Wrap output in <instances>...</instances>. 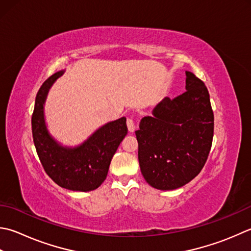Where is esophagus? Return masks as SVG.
Wrapping results in <instances>:
<instances>
[{
    "instance_id": "esophagus-1",
    "label": "esophagus",
    "mask_w": 251,
    "mask_h": 251,
    "mask_svg": "<svg viewBox=\"0 0 251 251\" xmlns=\"http://www.w3.org/2000/svg\"><path fill=\"white\" fill-rule=\"evenodd\" d=\"M127 127H128V130L130 132H134L136 130V125H135V122L132 121V119H128L127 120Z\"/></svg>"
}]
</instances>
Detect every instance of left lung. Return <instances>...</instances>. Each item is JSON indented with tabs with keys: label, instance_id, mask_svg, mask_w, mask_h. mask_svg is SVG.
<instances>
[{
	"label": "left lung",
	"instance_id": "obj_1",
	"mask_svg": "<svg viewBox=\"0 0 251 251\" xmlns=\"http://www.w3.org/2000/svg\"><path fill=\"white\" fill-rule=\"evenodd\" d=\"M214 116L203 81L186 72V91L164 98L136 130L147 183L160 190L186 185L202 170L212 145Z\"/></svg>",
	"mask_w": 251,
	"mask_h": 251
}]
</instances>
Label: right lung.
<instances>
[{"mask_svg": "<svg viewBox=\"0 0 251 251\" xmlns=\"http://www.w3.org/2000/svg\"><path fill=\"white\" fill-rule=\"evenodd\" d=\"M65 70L58 71L39 89L31 119L34 147L46 173L63 188L91 191L105 180L111 160L127 135L126 117L106 123L82 144L63 146L50 134L44 119V104L49 90Z\"/></svg>", "mask_w": 251, "mask_h": 251, "instance_id": "right-lung-1", "label": "right lung"}]
</instances>
